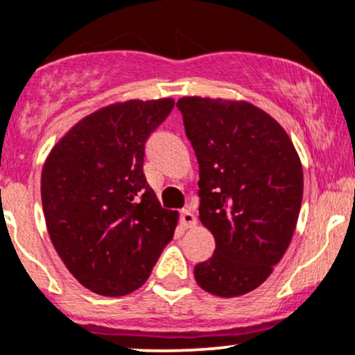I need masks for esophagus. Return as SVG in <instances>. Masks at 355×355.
Returning <instances> with one entry per match:
<instances>
[{"instance_id":"34e87169","label":"esophagus","mask_w":355,"mask_h":355,"mask_svg":"<svg viewBox=\"0 0 355 355\" xmlns=\"http://www.w3.org/2000/svg\"><path fill=\"white\" fill-rule=\"evenodd\" d=\"M180 221L185 227H192V226L197 225L196 216H193V212H190L189 209H182V211H180Z\"/></svg>"}]
</instances>
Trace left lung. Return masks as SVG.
<instances>
[{
	"label": "left lung",
	"instance_id": "1",
	"mask_svg": "<svg viewBox=\"0 0 355 355\" xmlns=\"http://www.w3.org/2000/svg\"><path fill=\"white\" fill-rule=\"evenodd\" d=\"M199 163V219L216 250L193 268L207 293L257 289L286 253L303 200V166L277 121L248 102H177Z\"/></svg>",
	"mask_w": 355,
	"mask_h": 355
}]
</instances>
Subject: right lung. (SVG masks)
Wrapping results in <instances>:
<instances>
[{"mask_svg":"<svg viewBox=\"0 0 355 355\" xmlns=\"http://www.w3.org/2000/svg\"><path fill=\"white\" fill-rule=\"evenodd\" d=\"M175 102L129 100L81 119L52 148L40 193L52 245L80 284L125 296L148 281L173 238L177 211L143 173L144 146Z\"/></svg>","mask_w":355,"mask_h":355,"instance_id":"add662e5","label":"right lung"}]
</instances>
